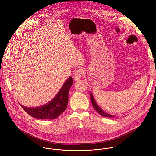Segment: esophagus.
<instances>
[{
	"label": "esophagus",
	"instance_id": "1",
	"mask_svg": "<svg viewBox=\"0 0 156 156\" xmlns=\"http://www.w3.org/2000/svg\"><path fill=\"white\" fill-rule=\"evenodd\" d=\"M84 73V70L82 69H78L75 73L73 75V79L75 81H77L79 80L81 78L82 75Z\"/></svg>",
	"mask_w": 156,
	"mask_h": 156
}]
</instances>
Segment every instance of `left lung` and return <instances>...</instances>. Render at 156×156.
Instances as JSON below:
<instances>
[{
    "instance_id": "left-lung-1",
    "label": "left lung",
    "mask_w": 156,
    "mask_h": 156,
    "mask_svg": "<svg viewBox=\"0 0 156 156\" xmlns=\"http://www.w3.org/2000/svg\"><path fill=\"white\" fill-rule=\"evenodd\" d=\"M91 102H92V105H93V107L94 108L96 111H97V112L98 114H99L101 116L105 117H110V118H114L115 117V115H111V114H107V113L104 112V111L98 106V105L96 102L91 93Z\"/></svg>"
}]
</instances>
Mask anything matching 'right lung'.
I'll list each match as a JSON object with an SVG mask.
<instances>
[{
	"mask_svg": "<svg viewBox=\"0 0 156 156\" xmlns=\"http://www.w3.org/2000/svg\"><path fill=\"white\" fill-rule=\"evenodd\" d=\"M73 83L72 78L67 79L54 98L49 103L37 107H21L31 117L38 119H55L59 117L66 108L69 101V91Z\"/></svg>",
	"mask_w": 156,
	"mask_h": 156,
	"instance_id": "right-lung-1",
	"label": "right lung"
}]
</instances>
